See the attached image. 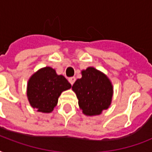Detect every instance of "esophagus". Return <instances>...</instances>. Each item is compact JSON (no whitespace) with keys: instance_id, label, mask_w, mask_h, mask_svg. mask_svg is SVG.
<instances>
[{"instance_id":"esophagus-1","label":"esophagus","mask_w":152,"mask_h":152,"mask_svg":"<svg viewBox=\"0 0 152 152\" xmlns=\"http://www.w3.org/2000/svg\"><path fill=\"white\" fill-rule=\"evenodd\" d=\"M69 81L72 85H73V83H75V81H76V78H75V77H70V78L69 79Z\"/></svg>"}]
</instances>
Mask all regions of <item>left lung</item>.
Wrapping results in <instances>:
<instances>
[{
    "label": "left lung",
    "instance_id": "8db88e82",
    "mask_svg": "<svg viewBox=\"0 0 152 152\" xmlns=\"http://www.w3.org/2000/svg\"><path fill=\"white\" fill-rule=\"evenodd\" d=\"M79 106L86 115H99L110 105L113 86L108 77L92 67L82 71V78L72 85Z\"/></svg>",
    "mask_w": 152,
    "mask_h": 152
}]
</instances>
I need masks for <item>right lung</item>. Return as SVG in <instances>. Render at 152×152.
<instances>
[{
	"instance_id": "right-lung-1",
	"label": "right lung",
	"mask_w": 152,
	"mask_h": 152,
	"mask_svg": "<svg viewBox=\"0 0 152 152\" xmlns=\"http://www.w3.org/2000/svg\"><path fill=\"white\" fill-rule=\"evenodd\" d=\"M65 77L46 67L35 72L27 84V98L31 106L39 112L50 113L57 106L62 91L71 88Z\"/></svg>"
}]
</instances>
